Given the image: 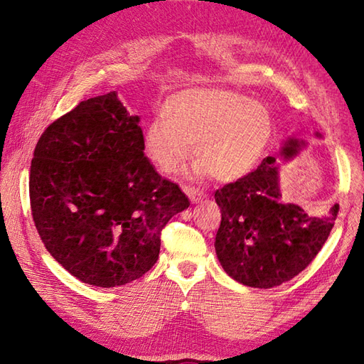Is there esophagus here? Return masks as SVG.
<instances>
[{
    "label": "esophagus",
    "instance_id": "obj_1",
    "mask_svg": "<svg viewBox=\"0 0 364 364\" xmlns=\"http://www.w3.org/2000/svg\"><path fill=\"white\" fill-rule=\"evenodd\" d=\"M184 194H186L191 198L192 203H200L205 198L202 192L197 191L196 188H184Z\"/></svg>",
    "mask_w": 364,
    "mask_h": 364
}]
</instances>
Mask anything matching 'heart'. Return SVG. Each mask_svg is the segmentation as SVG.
<instances>
[{"label":"heart","mask_w":364,"mask_h":364,"mask_svg":"<svg viewBox=\"0 0 364 364\" xmlns=\"http://www.w3.org/2000/svg\"><path fill=\"white\" fill-rule=\"evenodd\" d=\"M161 117L144 129L145 156L161 173L175 175L194 156L196 176L233 183L252 173L274 136L272 115L228 89H186L168 95Z\"/></svg>","instance_id":"1"}]
</instances>
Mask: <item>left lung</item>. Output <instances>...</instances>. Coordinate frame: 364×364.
Listing matches in <instances>:
<instances>
[{
	"mask_svg": "<svg viewBox=\"0 0 364 364\" xmlns=\"http://www.w3.org/2000/svg\"><path fill=\"white\" fill-rule=\"evenodd\" d=\"M304 145L288 139L282 158L297 156ZM214 198L222 213L214 247L223 270L233 280L261 289L289 282L310 264L328 239L339 210L335 205L327 214L308 215L299 205L284 203L272 156L215 191Z\"/></svg>",
	"mask_w": 364,
	"mask_h": 364,
	"instance_id": "8db88e82",
	"label": "left lung"
}]
</instances>
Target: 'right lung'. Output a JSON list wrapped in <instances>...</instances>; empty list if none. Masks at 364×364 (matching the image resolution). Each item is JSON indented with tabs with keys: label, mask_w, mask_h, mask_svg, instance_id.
Here are the masks:
<instances>
[{
	"label": "right lung",
	"mask_w": 364,
	"mask_h": 364,
	"mask_svg": "<svg viewBox=\"0 0 364 364\" xmlns=\"http://www.w3.org/2000/svg\"><path fill=\"white\" fill-rule=\"evenodd\" d=\"M137 115L115 92L89 98L43 131L29 175L31 211L51 257L82 283L114 288L158 261L161 231L189 208L142 149Z\"/></svg>",
	"instance_id": "add662e5"
}]
</instances>
